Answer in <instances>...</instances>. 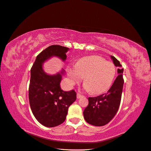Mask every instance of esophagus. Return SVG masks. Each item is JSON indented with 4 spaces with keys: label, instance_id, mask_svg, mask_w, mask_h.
I'll list each match as a JSON object with an SVG mask.
<instances>
[{
    "label": "esophagus",
    "instance_id": "esophagus-1",
    "mask_svg": "<svg viewBox=\"0 0 151 151\" xmlns=\"http://www.w3.org/2000/svg\"><path fill=\"white\" fill-rule=\"evenodd\" d=\"M76 96H77V99H80L81 97H83V95H81V94H80L79 93H78L77 95H76Z\"/></svg>",
    "mask_w": 151,
    "mask_h": 151
}]
</instances>
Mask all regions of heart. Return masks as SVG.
Wrapping results in <instances>:
<instances>
[{
  "instance_id": "b5f03b06",
  "label": "heart",
  "mask_w": 151,
  "mask_h": 151,
  "mask_svg": "<svg viewBox=\"0 0 151 151\" xmlns=\"http://www.w3.org/2000/svg\"><path fill=\"white\" fill-rule=\"evenodd\" d=\"M67 73L71 85L80 83L85 78L84 88L93 94H100L112 84L116 68L112 62L106 61L100 56H87L78 61L76 67L70 66Z\"/></svg>"
}]
</instances>
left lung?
<instances>
[{
    "label": "left lung",
    "mask_w": 151,
    "mask_h": 151,
    "mask_svg": "<svg viewBox=\"0 0 151 151\" xmlns=\"http://www.w3.org/2000/svg\"><path fill=\"white\" fill-rule=\"evenodd\" d=\"M116 67L119 75L106 93L96 97H89L88 105L83 111L84 119L88 124L95 126L107 124L117 112L120 104L124 86L123 71L119 61L111 56Z\"/></svg>",
    "instance_id": "8db88e82"
}]
</instances>
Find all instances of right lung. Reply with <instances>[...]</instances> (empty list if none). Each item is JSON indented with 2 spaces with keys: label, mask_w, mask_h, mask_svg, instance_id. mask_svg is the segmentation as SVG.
Instances as JSON below:
<instances>
[{
  "label": "right lung",
  "mask_w": 151,
  "mask_h": 151,
  "mask_svg": "<svg viewBox=\"0 0 151 151\" xmlns=\"http://www.w3.org/2000/svg\"><path fill=\"white\" fill-rule=\"evenodd\" d=\"M68 47L60 45L47 47L39 54L31 69L29 100L32 112L36 120L45 127H54L64 122L69 106L76 99L75 90L64 91L60 87L65 71L47 75L42 64L56 56L65 61Z\"/></svg>",
  "instance_id": "obj_1"
}]
</instances>
